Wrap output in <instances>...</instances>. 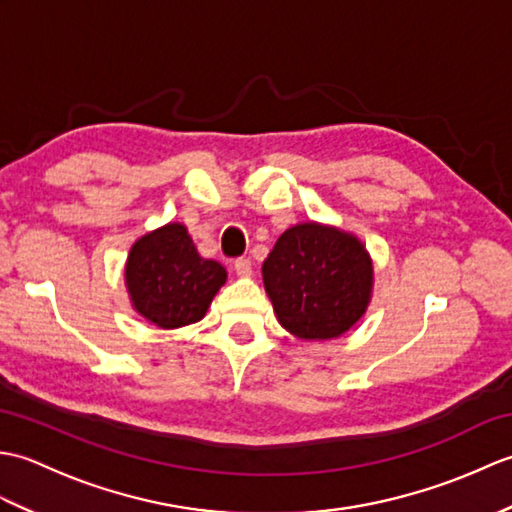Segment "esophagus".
I'll list each match as a JSON object with an SVG mask.
<instances>
[{
	"label": "esophagus",
	"mask_w": 512,
	"mask_h": 512,
	"mask_svg": "<svg viewBox=\"0 0 512 512\" xmlns=\"http://www.w3.org/2000/svg\"><path fill=\"white\" fill-rule=\"evenodd\" d=\"M233 270L239 277H250V273H253V268H250V259H244V257L235 259Z\"/></svg>",
	"instance_id": "1"
}]
</instances>
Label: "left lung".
Segmentation results:
<instances>
[{
  "label": "left lung",
  "mask_w": 512,
  "mask_h": 512,
  "mask_svg": "<svg viewBox=\"0 0 512 512\" xmlns=\"http://www.w3.org/2000/svg\"><path fill=\"white\" fill-rule=\"evenodd\" d=\"M262 277L279 325L303 341H332L350 332L374 292V262L365 244L321 222L281 233Z\"/></svg>",
  "instance_id": "1"
}]
</instances>
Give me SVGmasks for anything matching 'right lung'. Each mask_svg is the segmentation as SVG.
Instances as JSON below:
<instances>
[{
  "label": "right lung",
  "mask_w": 512,
  "mask_h": 512,
  "mask_svg": "<svg viewBox=\"0 0 512 512\" xmlns=\"http://www.w3.org/2000/svg\"><path fill=\"white\" fill-rule=\"evenodd\" d=\"M224 284L226 268L215 259L200 257L187 226L180 222L140 235L129 248V301L140 317L160 330L198 323Z\"/></svg>",
  "instance_id": "right-lung-1"
}]
</instances>
